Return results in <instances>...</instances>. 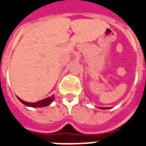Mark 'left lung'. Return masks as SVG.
<instances>
[{
  "instance_id": "1",
  "label": "left lung",
  "mask_w": 146,
  "mask_h": 146,
  "mask_svg": "<svg viewBox=\"0 0 146 146\" xmlns=\"http://www.w3.org/2000/svg\"><path fill=\"white\" fill-rule=\"evenodd\" d=\"M101 109H102V110H106V109H109V108H102V107H101Z\"/></svg>"
}]
</instances>
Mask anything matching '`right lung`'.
<instances>
[{"label": "right lung", "mask_w": 146, "mask_h": 146, "mask_svg": "<svg viewBox=\"0 0 146 146\" xmlns=\"http://www.w3.org/2000/svg\"><path fill=\"white\" fill-rule=\"evenodd\" d=\"M19 100L23 103L24 105H26L27 106H30V107H44V106H47L48 105H50L54 100V96H51V97H48V98H45V99H43L41 101L36 102H34V103H31V102H25L23 100H22L19 98Z\"/></svg>", "instance_id": "obj_1"}]
</instances>
